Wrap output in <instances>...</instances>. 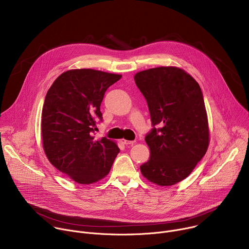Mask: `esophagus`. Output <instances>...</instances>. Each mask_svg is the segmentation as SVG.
Here are the masks:
<instances>
[{"label":"esophagus","instance_id":"34e87169","mask_svg":"<svg viewBox=\"0 0 249 249\" xmlns=\"http://www.w3.org/2000/svg\"><path fill=\"white\" fill-rule=\"evenodd\" d=\"M121 142H122V143L124 144V145H126V146H133L135 143H136V142L135 141H128V140H121Z\"/></svg>","mask_w":249,"mask_h":249}]
</instances>
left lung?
Listing matches in <instances>:
<instances>
[{
    "instance_id": "left-lung-1",
    "label": "left lung",
    "mask_w": 249,
    "mask_h": 249,
    "mask_svg": "<svg viewBox=\"0 0 249 249\" xmlns=\"http://www.w3.org/2000/svg\"><path fill=\"white\" fill-rule=\"evenodd\" d=\"M134 80L147 100L154 126L145 138L151 155L141 172L159 186L174 185L193 171L209 147L200 86L184 70L172 66L141 71Z\"/></svg>"
}]
</instances>
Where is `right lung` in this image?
Wrapping results in <instances>:
<instances>
[{
  "label": "right lung",
  "instance_id": "1",
  "mask_svg": "<svg viewBox=\"0 0 249 249\" xmlns=\"http://www.w3.org/2000/svg\"><path fill=\"white\" fill-rule=\"evenodd\" d=\"M121 75L92 69H74L61 74L45 96L41 135L48 160L80 184L101 180L120 152L107 138L95 141L96 120L102 119L100 104Z\"/></svg>",
  "mask_w": 249,
  "mask_h": 249
}]
</instances>
